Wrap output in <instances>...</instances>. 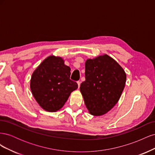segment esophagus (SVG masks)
Wrapping results in <instances>:
<instances>
[{
	"label": "esophagus",
	"mask_w": 155,
	"mask_h": 155,
	"mask_svg": "<svg viewBox=\"0 0 155 155\" xmlns=\"http://www.w3.org/2000/svg\"><path fill=\"white\" fill-rule=\"evenodd\" d=\"M77 83H78V88H79V87H80V84H81V82L79 81H77Z\"/></svg>",
	"instance_id": "1"
}]
</instances>
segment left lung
<instances>
[{
    "label": "left lung",
    "mask_w": 155,
    "mask_h": 155,
    "mask_svg": "<svg viewBox=\"0 0 155 155\" xmlns=\"http://www.w3.org/2000/svg\"><path fill=\"white\" fill-rule=\"evenodd\" d=\"M125 82L124 70L109 55L88 59L80 91L89 113L98 116L110 110L120 100Z\"/></svg>",
    "instance_id": "obj_1"
}]
</instances>
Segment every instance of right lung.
<instances>
[{"label": "right lung", "instance_id": "obj_1", "mask_svg": "<svg viewBox=\"0 0 155 155\" xmlns=\"http://www.w3.org/2000/svg\"><path fill=\"white\" fill-rule=\"evenodd\" d=\"M70 68L62 58L50 55L34 70L30 89L35 100L43 109L54 112L63 107L72 92L78 88L70 79Z\"/></svg>", "mask_w": 155, "mask_h": 155}]
</instances>
